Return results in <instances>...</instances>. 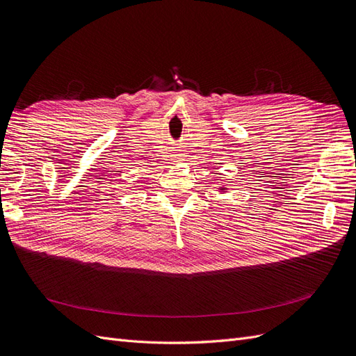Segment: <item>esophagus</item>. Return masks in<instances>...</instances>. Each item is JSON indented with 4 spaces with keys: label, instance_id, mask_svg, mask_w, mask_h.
Listing matches in <instances>:
<instances>
[{
    "label": "esophagus",
    "instance_id": "obj_1",
    "mask_svg": "<svg viewBox=\"0 0 356 356\" xmlns=\"http://www.w3.org/2000/svg\"><path fill=\"white\" fill-rule=\"evenodd\" d=\"M175 156H177V157H175V159H181V157H179V156H182V154H175Z\"/></svg>",
    "mask_w": 356,
    "mask_h": 356
}]
</instances>
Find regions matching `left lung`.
Returning <instances> with one entry per match:
<instances>
[{
  "label": "left lung",
  "mask_w": 356,
  "mask_h": 356,
  "mask_svg": "<svg viewBox=\"0 0 356 356\" xmlns=\"http://www.w3.org/2000/svg\"><path fill=\"white\" fill-rule=\"evenodd\" d=\"M224 190H225V187H221V188H220V191H224Z\"/></svg>",
  "instance_id": "1"
}]
</instances>
